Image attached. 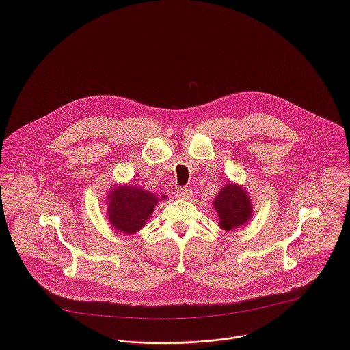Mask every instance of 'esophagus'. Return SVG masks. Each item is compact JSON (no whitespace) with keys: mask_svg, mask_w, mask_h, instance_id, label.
I'll list each match as a JSON object with an SVG mask.
<instances>
[{"mask_svg":"<svg viewBox=\"0 0 350 350\" xmlns=\"http://www.w3.org/2000/svg\"><path fill=\"white\" fill-rule=\"evenodd\" d=\"M175 194H176V198L179 200H189L193 196V191L187 187H178Z\"/></svg>","mask_w":350,"mask_h":350,"instance_id":"1","label":"esophagus"}]
</instances>
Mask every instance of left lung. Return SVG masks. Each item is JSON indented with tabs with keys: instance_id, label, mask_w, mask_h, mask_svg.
<instances>
[{
	"instance_id": "left-lung-1",
	"label": "left lung",
	"mask_w": 350,
	"mask_h": 350,
	"mask_svg": "<svg viewBox=\"0 0 350 350\" xmlns=\"http://www.w3.org/2000/svg\"><path fill=\"white\" fill-rule=\"evenodd\" d=\"M219 228L224 230L237 229L253 217V203L250 193L241 185L228 180L213 200Z\"/></svg>"
}]
</instances>
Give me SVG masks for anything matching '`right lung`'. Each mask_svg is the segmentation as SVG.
<instances>
[{"label": "right lung", "instance_id": "1", "mask_svg": "<svg viewBox=\"0 0 350 350\" xmlns=\"http://www.w3.org/2000/svg\"><path fill=\"white\" fill-rule=\"evenodd\" d=\"M161 200L167 196H154L139 186L114 185L105 197L107 221L117 232L135 234L144 228Z\"/></svg>", "mask_w": 350, "mask_h": 350}]
</instances>
